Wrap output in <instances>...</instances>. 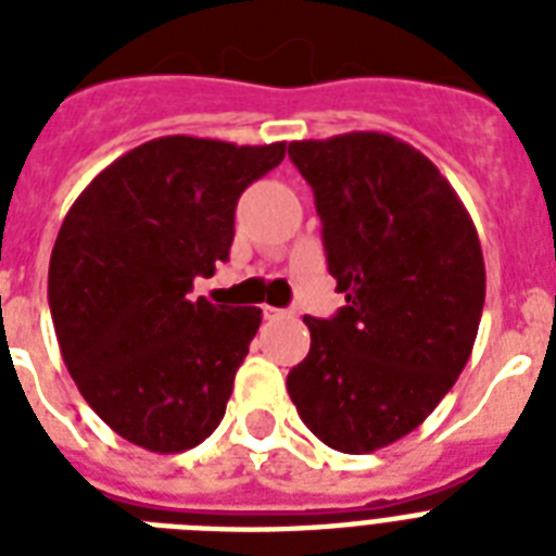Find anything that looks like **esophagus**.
Masks as SVG:
<instances>
[{
  "mask_svg": "<svg viewBox=\"0 0 556 556\" xmlns=\"http://www.w3.org/2000/svg\"><path fill=\"white\" fill-rule=\"evenodd\" d=\"M282 308H277V305H262V317H265V320H279V317H282Z\"/></svg>",
  "mask_w": 556,
  "mask_h": 556,
  "instance_id": "obj_1",
  "label": "esophagus"
}]
</instances>
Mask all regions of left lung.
Masks as SVG:
<instances>
[{
  "label": "left lung",
  "instance_id": "8db88e82",
  "mask_svg": "<svg viewBox=\"0 0 556 556\" xmlns=\"http://www.w3.org/2000/svg\"><path fill=\"white\" fill-rule=\"evenodd\" d=\"M312 185L329 274L346 305L303 317L312 349L288 371L308 430L340 453L404 439L473 352L484 260L473 218L427 155L383 132L294 141Z\"/></svg>",
  "mask_w": 556,
  "mask_h": 556
}]
</instances>
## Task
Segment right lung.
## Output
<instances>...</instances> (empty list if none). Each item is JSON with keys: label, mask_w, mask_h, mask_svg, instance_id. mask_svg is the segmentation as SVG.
Instances as JSON below:
<instances>
[{"label": "right lung", "mask_w": 556, "mask_h": 556, "mask_svg": "<svg viewBox=\"0 0 556 556\" xmlns=\"http://www.w3.org/2000/svg\"><path fill=\"white\" fill-rule=\"evenodd\" d=\"M286 143L167 135L109 164L68 210L48 265L56 343L80 395L152 453H181L225 418L262 312L192 300L233 244L236 201Z\"/></svg>", "instance_id": "add662e5"}]
</instances>
